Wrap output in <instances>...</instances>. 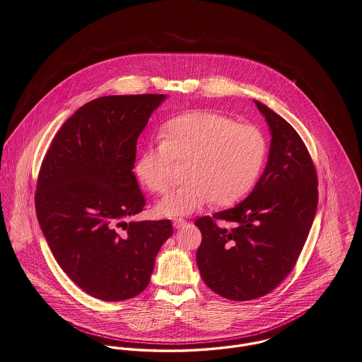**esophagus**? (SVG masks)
I'll return each mask as SVG.
<instances>
[{
  "label": "esophagus",
  "instance_id": "obj_1",
  "mask_svg": "<svg viewBox=\"0 0 362 362\" xmlns=\"http://www.w3.org/2000/svg\"><path fill=\"white\" fill-rule=\"evenodd\" d=\"M173 226H174V228H177V230H180V228H184L185 226H187V221L184 220V218H174L173 220Z\"/></svg>",
  "mask_w": 362,
  "mask_h": 362
}]
</instances>
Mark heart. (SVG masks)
Listing matches in <instances>:
<instances>
[{"instance_id":"heart-1","label":"heart","mask_w":362,"mask_h":362,"mask_svg":"<svg viewBox=\"0 0 362 362\" xmlns=\"http://www.w3.org/2000/svg\"><path fill=\"white\" fill-rule=\"evenodd\" d=\"M162 142L146 148L135 163L138 180L152 192L165 194L174 163H187L185 180L163 197L158 211L163 216H188L213 200L228 206L256 184L264 165L267 142L252 124H236L216 112H191L162 129Z\"/></svg>"}]
</instances>
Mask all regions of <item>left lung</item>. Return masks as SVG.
<instances>
[{
	"instance_id": "1",
	"label": "left lung",
	"mask_w": 362,
	"mask_h": 362,
	"mask_svg": "<svg viewBox=\"0 0 362 362\" xmlns=\"http://www.w3.org/2000/svg\"><path fill=\"white\" fill-rule=\"evenodd\" d=\"M255 102L271 132L263 174L243 202L195 221L202 232L200 276L233 301L264 296L288 276L318 204L317 171L303 139L278 113Z\"/></svg>"
}]
</instances>
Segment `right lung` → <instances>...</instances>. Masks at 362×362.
<instances>
[{
  "label": "right lung",
  "instance_id": "obj_1",
  "mask_svg": "<svg viewBox=\"0 0 362 362\" xmlns=\"http://www.w3.org/2000/svg\"><path fill=\"white\" fill-rule=\"evenodd\" d=\"M165 99L109 95L86 103L57 132L38 173L35 211L55 260L105 301L139 295L173 235L170 220L126 221L146 202L132 173L136 141Z\"/></svg>",
  "mask_w": 362,
  "mask_h": 362
}]
</instances>
